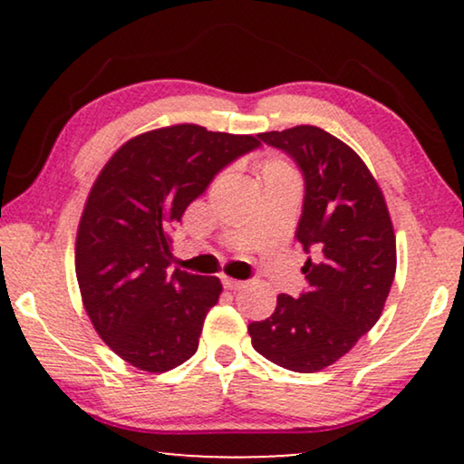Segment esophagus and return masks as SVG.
Here are the masks:
<instances>
[{
  "instance_id": "34e87169",
  "label": "esophagus",
  "mask_w": 464,
  "mask_h": 464,
  "mask_svg": "<svg viewBox=\"0 0 464 464\" xmlns=\"http://www.w3.org/2000/svg\"><path fill=\"white\" fill-rule=\"evenodd\" d=\"M221 283H224V287L230 289V291H237V289H240L245 285L243 281H237V278H227V276L221 278Z\"/></svg>"
}]
</instances>
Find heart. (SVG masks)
Returning a JSON list of instances; mask_svg holds the SVG:
<instances>
[{
	"label": "heart",
	"mask_w": 464,
	"mask_h": 464,
	"mask_svg": "<svg viewBox=\"0 0 464 464\" xmlns=\"http://www.w3.org/2000/svg\"><path fill=\"white\" fill-rule=\"evenodd\" d=\"M262 173L264 175H272V173H291L289 167L281 160H266L262 164Z\"/></svg>",
	"instance_id": "1"
}]
</instances>
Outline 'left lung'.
<instances>
[{
  "instance_id": "left-lung-1",
  "label": "left lung",
  "mask_w": 464,
  "mask_h": 464,
  "mask_svg": "<svg viewBox=\"0 0 464 464\" xmlns=\"http://www.w3.org/2000/svg\"><path fill=\"white\" fill-rule=\"evenodd\" d=\"M287 154L304 177L295 238L308 253V289L281 294L266 321H253V348L285 370L332 365L376 325L397 268L395 232L363 160L316 126L257 135Z\"/></svg>"
}]
</instances>
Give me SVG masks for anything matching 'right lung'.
I'll return each instance as SVG.
<instances>
[{
	"mask_svg": "<svg viewBox=\"0 0 464 464\" xmlns=\"http://www.w3.org/2000/svg\"><path fill=\"white\" fill-rule=\"evenodd\" d=\"M257 148V137L177 124L126 141L99 173L80 219L75 275L94 329L126 363L162 373L196 353L221 283L170 272V232L215 175Z\"/></svg>",
	"mask_w": 464,
	"mask_h": 464,
	"instance_id": "right-lung-1",
	"label": "right lung"
}]
</instances>
